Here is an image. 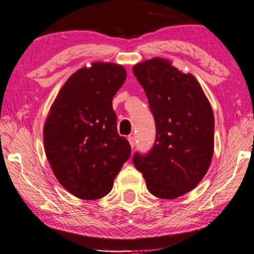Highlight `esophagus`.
<instances>
[{
	"label": "esophagus",
	"instance_id": "esophagus-1",
	"mask_svg": "<svg viewBox=\"0 0 254 254\" xmlns=\"http://www.w3.org/2000/svg\"><path fill=\"white\" fill-rule=\"evenodd\" d=\"M127 140H129L131 147L133 148L134 145H136V143H134V137L133 136H129V137H127Z\"/></svg>",
	"mask_w": 254,
	"mask_h": 254
}]
</instances>
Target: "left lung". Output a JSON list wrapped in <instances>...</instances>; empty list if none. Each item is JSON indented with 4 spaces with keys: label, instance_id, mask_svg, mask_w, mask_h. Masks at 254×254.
<instances>
[{
    "label": "left lung",
    "instance_id": "1",
    "mask_svg": "<svg viewBox=\"0 0 254 254\" xmlns=\"http://www.w3.org/2000/svg\"><path fill=\"white\" fill-rule=\"evenodd\" d=\"M155 122V140L132 161L151 194L173 200L207 173L214 154V114L197 80L162 58L133 66Z\"/></svg>",
    "mask_w": 254,
    "mask_h": 254
}]
</instances>
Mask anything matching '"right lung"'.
Wrapping results in <instances>:
<instances>
[{"instance_id": "1", "label": "right lung", "mask_w": 254, "mask_h": 254, "mask_svg": "<svg viewBox=\"0 0 254 254\" xmlns=\"http://www.w3.org/2000/svg\"><path fill=\"white\" fill-rule=\"evenodd\" d=\"M127 79L120 65L94 63L76 70L60 90L44 127L45 153L58 181L83 200L111 190L131 154L117 132L113 97Z\"/></svg>"}]
</instances>
